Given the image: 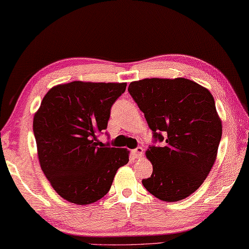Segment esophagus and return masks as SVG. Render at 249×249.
Here are the masks:
<instances>
[{"instance_id":"34e87169","label":"esophagus","mask_w":249,"mask_h":249,"mask_svg":"<svg viewBox=\"0 0 249 249\" xmlns=\"http://www.w3.org/2000/svg\"><path fill=\"white\" fill-rule=\"evenodd\" d=\"M143 154H144V149L142 148V147H138V148L132 150V155H133V157L136 159L142 158V157H143Z\"/></svg>"}]
</instances>
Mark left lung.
Listing matches in <instances>:
<instances>
[{"label": "left lung", "mask_w": 249, "mask_h": 249, "mask_svg": "<svg viewBox=\"0 0 249 249\" xmlns=\"http://www.w3.org/2000/svg\"><path fill=\"white\" fill-rule=\"evenodd\" d=\"M128 90L155 141L163 142L146 150L153 174L142 182L157 199L184 200L200 188L216 161L222 124L214 98L209 89L182 77L141 79Z\"/></svg>", "instance_id": "obj_1"}]
</instances>
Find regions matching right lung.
I'll return each mask as SVG.
<instances>
[{"label": "right lung", "instance_id": "obj_1", "mask_svg": "<svg viewBox=\"0 0 249 249\" xmlns=\"http://www.w3.org/2000/svg\"><path fill=\"white\" fill-rule=\"evenodd\" d=\"M125 87L126 83L76 80L45 94L33 119L38 161L64 200L88 205L102 199L119 167L129 162L128 149L104 147L98 140Z\"/></svg>", "mask_w": 249, "mask_h": 249}]
</instances>
